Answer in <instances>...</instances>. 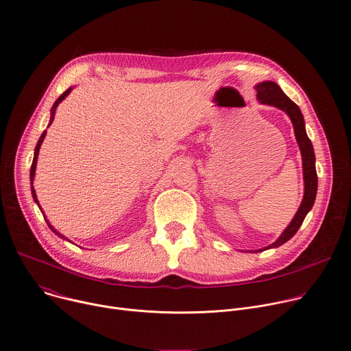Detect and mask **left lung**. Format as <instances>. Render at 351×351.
<instances>
[{
	"label": "left lung",
	"mask_w": 351,
	"mask_h": 351,
	"mask_svg": "<svg viewBox=\"0 0 351 351\" xmlns=\"http://www.w3.org/2000/svg\"><path fill=\"white\" fill-rule=\"evenodd\" d=\"M256 90H258V98L262 104L273 105V106L284 110L287 114L290 116L293 125H294L295 138H297V143H298L301 154H302L304 182H305L304 199H302V203H301L295 217L290 222V226L287 227L285 231L280 235V238L270 246L265 247V250H266V249L277 247V246L285 243L287 241L291 239L295 235V232L300 230V227L304 222V218L306 217L308 211L312 208V206L315 203L316 190H317V175H316V168H315L313 147H312L311 140L306 136L305 123H304V117H302L300 108L289 97H287V95L281 90V88L276 82H271V81L261 82L259 85H256ZM256 252H259V250H256Z\"/></svg>",
	"instance_id": "left-lung-1"
}]
</instances>
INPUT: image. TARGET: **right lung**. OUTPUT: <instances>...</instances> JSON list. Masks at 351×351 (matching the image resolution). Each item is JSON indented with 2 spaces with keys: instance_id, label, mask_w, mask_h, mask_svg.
Returning a JSON list of instances; mask_svg holds the SVG:
<instances>
[{
  "instance_id": "1",
  "label": "right lung",
  "mask_w": 351,
  "mask_h": 351,
  "mask_svg": "<svg viewBox=\"0 0 351 351\" xmlns=\"http://www.w3.org/2000/svg\"><path fill=\"white\" fill-rule=\"evenodd\" d=\"M71 92V88L70 89H67L64 93L61 95V97H58V99L54 102V105H53V108H51V120H50V124L53 123V120H54V112H56V108L58 106V104L64 99L67 95ZM45 136H46V130L43 132V134L40 136V138H39V141H38V145H36V148H35V156H34V162H32V167H30V186H32V196H34V199H35V202L38 203V199H36V193H35V190H34V178H35V171H36V162H38V155H39V149H40V145H42V143H43V138H45ZM49 224V222H47ZM49 227L53 230V227L49 224ZM53 232H56L58 237H61V238H64L62 235H60L56 230H53ZM66 239V238H64Z\"/></svg>"
}]
</instances>
